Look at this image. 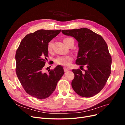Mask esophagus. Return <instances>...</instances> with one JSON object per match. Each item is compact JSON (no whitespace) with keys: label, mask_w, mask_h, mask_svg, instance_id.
Returning <instances> with one entry per match:
<instances>
[{"label":"esophagus","mask_w":125,"mask_h":125,"mask_svg":"<svg viewBox=\"0 0 125 125\" xmlns=\"http://www.w3.org/2000/svg\"><path fill=\"white\" fill-rule=\"evenodd\" d=\"M70 70V69L67 68H66V67H64V70L65 72H67V71H69Z\"/></svg>","instance_id":"34e87169"}]
</instances>
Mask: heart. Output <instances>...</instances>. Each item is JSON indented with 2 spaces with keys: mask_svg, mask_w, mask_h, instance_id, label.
I'll return each mask as SVG.
<instances>
[{
  "mask_svg": "<svg viewBox=\"0 0 125 125\" xmlns=\"http://www.w3.org/2000/svg\"><path fill=\"white\" fill-rule=\"evenodd\" d=\"M71 41H74L73 39L67 37L65 38L63 42L66 45ZM52 41L50 42L48 44V50L49 51H51L52 50ZM73 61V57L71 56H60L56 58L55 60V62L58 65H62L64 66H69L71 64V62Z\"/></svg>",
  "mask_w": 125,
  "mask_h": 125,
  "instance_id": "1",
  "label": "heart"
}]
</instances>
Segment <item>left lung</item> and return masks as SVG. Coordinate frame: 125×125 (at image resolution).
Listing matches in <instances>:
<instances>
[{
    "label": "left lung",
    "instance_id": "8db88e82",
    "mask_svg": "<svg viewBox=\"0 0 125 125\" xmlns=\"http://www.w3.org/2000/svg\"><path fill=\"white\" fill-rule=\"evenodd\" d=\"M65 35L73 37L78 42L76 64L87 68L83 73L73 69L71 82L73 90L83 97H91L102 90L111 73L112 60L107 45L102 37L87 28L62 30Z\"/></svg>",
    "mask_w": 125,
    "mask_h": 125
}]
</instances>
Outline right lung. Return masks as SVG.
I'll return each instance as SVG.
<instances>
[{"label":"right lung","instance_id":"add662e5","mask_svg":"<svg viewBox=\"0 0 125 125\" xmlns=\"http://www.w3.org/2000/svg\"><path fill=\"white\" fill-rule=\"evenodd\" d=\"M61 30H38L26 35L16 51V74L26 93L38 99L49 97L64 73L58 65L48 73L42 68L48 57V43Z\"/></svg>","mask_w":125,"mask_h":125}]
</instances>
